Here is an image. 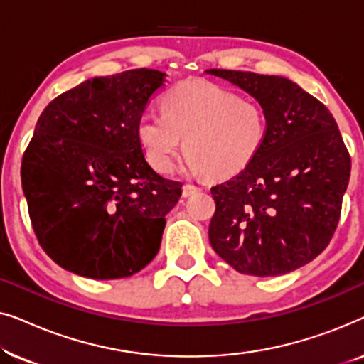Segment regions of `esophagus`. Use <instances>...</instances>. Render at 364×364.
<instances>
[{
  "label": "esophagus",
  "instance_id": "esophagus-1",
  "mask_svg": "<svg viewBox=\"0 0 364 364\" xmlns=\"http://www.w3.org/2000/svg\"><path fill=\"white\" fill-rule=\"evenodd\" d=\"M200 191V187L198 186H193V183H186V186L182 187V193H183V197H191L192 193H196V192H198Z\"/></svg>",
  "mask_w": 364,
  "mask_h": 364
}]
</instances>
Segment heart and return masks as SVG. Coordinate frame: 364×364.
Segmentation results:
<instances>
[{"label":"heart","instance_id":"1","mask_svg":"<svg viewBox=\"0 0 364 364\" xmlns=\"http://www.w3.org/2000/svg\"><path fill=\"white\" fill-rule=\"evenodd\" d=\"M267 136V116L252 99L205 81H187L167 91L162 112H144L137 137L157 171H172L186 146L187 167L222 176L248 164ZM186 142H183V139Z\"/></svg>","mask_w":364,"mask_h":364}]
</instances>
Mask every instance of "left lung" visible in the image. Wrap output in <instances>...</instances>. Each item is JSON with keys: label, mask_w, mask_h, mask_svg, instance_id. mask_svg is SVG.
Returning <instances> with one entry per match:
<instances>
[{"label": "left lung", "mask_w": 364, "mask_h": 364, "mask_svg": "<svg viewBox=\"0 0 364 364\" xmlns=\"http://www.w3.org/2000/svg\"><path fill=\"white\" fill-rule=\"evenodd\" d=\"M255 97L267 116L260 151L212 187L208 240L238 273L285 275L316 258L341 213L351 157L325 104L282 76L208 69Z\"/></svg>", "instance_id": "obj_1"}]
</instances>
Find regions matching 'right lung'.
<instances>
[{"label": "right lung", "instance_id": "add662e5", "mask_svg": "<svg viewBox=\"0 0 364 364\" xmlns=\"http://www.w3.org/2000/svg\"><path fill=\"white\" fill-rule=\"evenodd\" d=\"M164 81L146 68L92 77L39 116L21 183L39 245L64 270L114 280L157 255L182 183L149 166L137 122Z\"/></svg>", "mask_w": 364, "mask_h": 364}]
</instances>
